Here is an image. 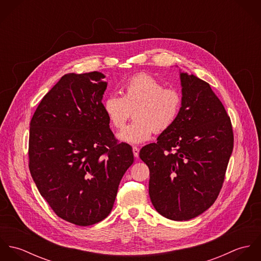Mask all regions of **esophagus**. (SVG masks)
I'll use <instances>...</instances> for the list:
<instances>
[{
	"label": "esophagus",
	"mask_w": 261,
	"mask_h": 261,
	"mask_svg": "<svg viewBox=\"0 0 261 261\" xmlns=\"http://www.w3.org/2000/svg\"><path fill=\"white\" fill-rule=\"evenodd\" d=\"M133 152H134V155L136 156V158H138L139 156V152H140V149L138 147H134L133 148Z\"/></svg>",
	"instance_id": "obj_1"
}]
</instances>
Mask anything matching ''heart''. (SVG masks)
Here are the masks:
<instances>
[{
	"label": "heart",
	"instance_id": "heart-1",
	"mask_svg": "<svg viewBox=\"0 0 261 261\" xmlns=\"http://www.w3.org/2000/svg\"><path fill=\"white\" fill-rule=\"evenodd\" d=\"M182 105L183 96L179 89L165 86L152 75L138 73L122 85V96H107L102 109L116 129L125 125L133 111L135 120L119 134V139L140 144L147 141L152 132L169 129L178 119Z\"/></svg>",
	"mask_w": 261,
	"mask_h": 261
}]
</instances>
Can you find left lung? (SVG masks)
I'll use <instances>...</instances> for the list:
<instances>
[{"instance_id": "obj_1", "label": "left lung", "mask_w": 261, "mask_h": 261, "mask_svg": "<svg viewBox=\"0 0 261 261\" xmlns=\"http://www.w3.org/2000/svg\"><path fill=\"white\" fill-rule=\"evenodd\" d=\"M183 105L176 122L145 146L149 194L164 217L186 221L216 201L233 150L230 117L209 83L181 73Z\"/></svg>"}]
</instances>
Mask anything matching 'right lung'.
<instances>
[{"mask_svg": "<svg viewBox=\"0 0 261 261\" xmlns=\"http://www.w3.org/2000/svg\"><path fill=\"white\" fill-rule=\"evenodd\" d=\"M100 72L65 74L42 98L30 122L29 170L41 196L61 219L89 226L112 211L134 163L102 109Z\"/></svg>", "mask_w": 261, "mask_h": 261, "instance_id": "1", "label": "right lung"}]
</instances>
